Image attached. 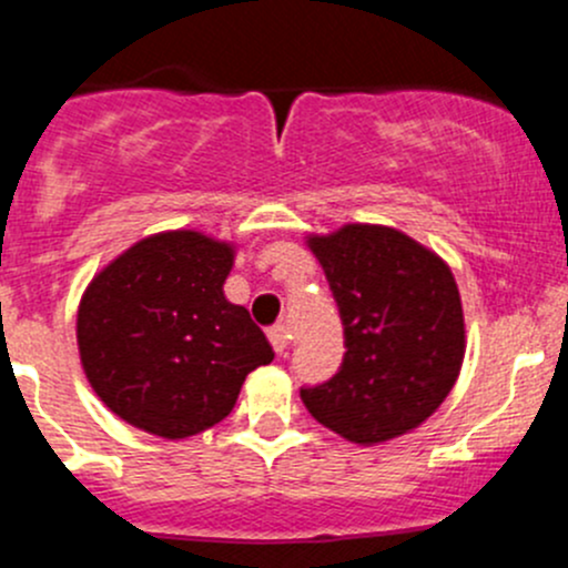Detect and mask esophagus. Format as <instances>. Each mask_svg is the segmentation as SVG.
Instances as JSON below:
<instances>
[{
	"mask_svg": "<svg viewBox=\"0 0 568 568\" xmlns=\"http://www.w3.org/2000/svg\"><path fill=\"white\" fill-rule=\"evenodd\" d=\"M267 339H271L273 351L278 353V356H284L286 347H290V328L286 325H273V328H267Z\"/></svg>",
	"mask_w": 568,
	"mask_h": 568,
	"instance_id": "1",
	"label": "esophagus"
}]
</instances>
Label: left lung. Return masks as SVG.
<instances>
[{"label": "left lung", "mask_w": 568, "mask_h": 568, "mask_svg": "<svg viewBox=\"0 0 568 568\" xmlns=\"http://www.w3.org/2000/svg\"><path fill=\"white\" fill-rule=\"evenodd\" d=\"M345 328L334 378L303 386L314 419L378 445L423 425L462 373L464 308L445 260L389 226L347 223L308 237Z\"/></svg>", "instance_id": "left-lung-1"}]
</instances>
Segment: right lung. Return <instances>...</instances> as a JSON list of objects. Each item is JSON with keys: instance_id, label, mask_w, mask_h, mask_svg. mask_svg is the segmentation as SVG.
Instances as JSON below:
<instances>
[{"instance_id": "1", "label": "right lung", "mask_w": 568, "mask_h": 568, "mask_svg": "<svg viewBox=\"0 0 568 568\" xmlns=\"http://www.w3.org/2000/svg\"><path fill=\"white\" fill-rule=\"evenodd\" d=\"M234 245L201 232L151 234L88 284L77 345L93 392L145 434L187 439L229 417L273 347L223 295Z\"/></svg>"}]
</instances>
